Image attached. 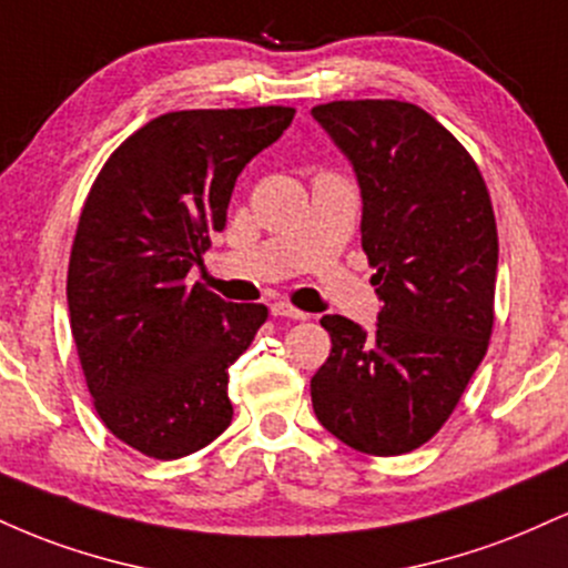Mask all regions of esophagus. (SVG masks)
<instances>
[{"label":"esophagus","mask_w":568,"mask_h":568,"mask_svg":"<svg viewBox=\"0 0 568 568\" xmlns=\"http://www.w3.org/2000/svg\"><path fill=\"white\" fill-rule=\"evenodd\" d=\"M270 312L275 317H291V321H306V312L296 310V306L288 304V302H275L270 304Z\"/></svg>","instance_id":"esophagus-1"}]
</instances>
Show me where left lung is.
I'll return each mask as SVG.
<instances>
[{"label":"left lung","instance_id":"obj_1","mask_svg":"<svg viewBox=\"0 0 568 568\" xmlns=\"http://www.w3.org/2000/svg\"><path fill=\"white\" fill-rule=\"evenodd\" d=\"M312 116L347 154L376 275V328L325 315L331 355L312 408L349 448L397 456L446 425L494 328L497 221L465 146L406 101H331Z\"/></svg>","mask_w":568,"mask_h":568}]
</instances>
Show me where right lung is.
<instances>
[{"label":"right lung","mask_w":568,"mask_h":568,"mask_svg":"<svg viewBox=\"0 0 568 568\" xmlns=\"http://www.w3.org/2000/svg\"><path fill=\"white\" fill-rule=\"evenodd\" d=\"M293 114H162L114 149L84 200L67 277L71 336L98 416L135 452L179 459L230 427V366L266 306L224 302L189 270L226 226L237 175Z\"/></svg>","instance_id":"1"}]
</instances>
